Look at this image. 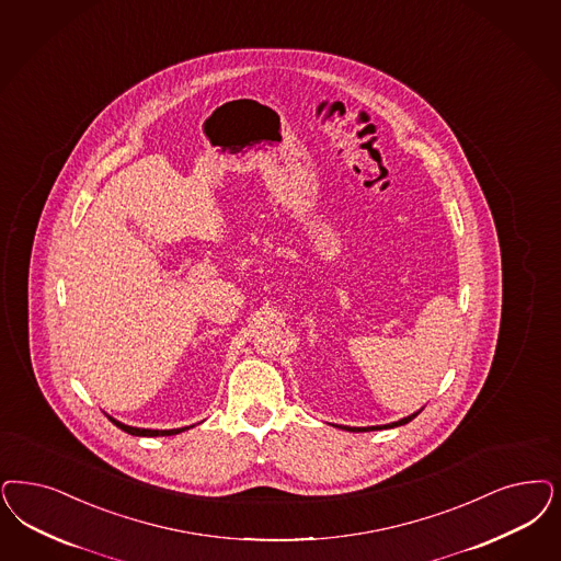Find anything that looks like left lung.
Segmentation results:
<instances>
[{"label": "left lung", "mask_w": 561, "mask_h": 561, "mask_svg": "<svg viewBox=\"0 0 561 561\" xmlns=\"http://www.w3.org/2000/svg\"><path fill=\"white\" fill-rule=\"evenodd\" d=\"M423 410V408H421ZM421 410L419 412H414V414H410L407 419H402V421H398V423H391V425H379V426H342L340 428H346V431H354V433H360V431H379V428H393V426H402L410 423L412 419H416L419 414H421Z\"/></svg>", "instance_id": "left-lung-1"}]
</instances>
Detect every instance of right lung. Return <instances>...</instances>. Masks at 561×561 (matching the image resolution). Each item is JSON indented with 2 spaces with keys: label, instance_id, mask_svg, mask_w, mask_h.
<instances>
[{
  "label": "right lung",
  "instance_id": "add662e5",
  "mask_svg": "<svg viewBox=\"0 0 561 561\" xmlns=\"http://www.w3.org/2000/svg\"><path fill=\"white\" fill-rule=\"evenodd\" d=\"M110 421H112L117 428H122L124 433H128V435H136V437H165V435H178V433L186 431V426H184V428H168V431H157V428H138V426L124 425V423H119V421L112 419V416H110Z\"/></svg>",
  "mask_w": 561,
  "mask_h": 561
}]
</instances>
